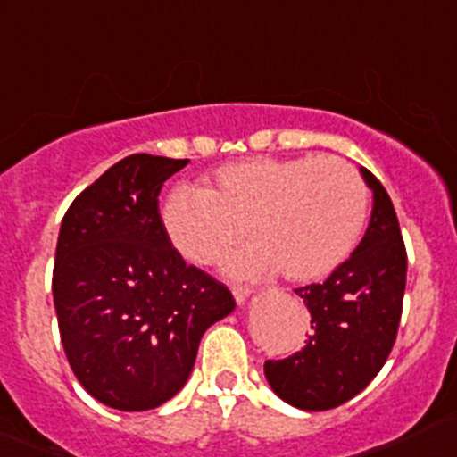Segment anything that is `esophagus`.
<instances>
[{"instance_id":"obj_1","label":"esophagus","mask_w":457,"mask_h":457,"mask_svg":"<svg viewBox=\"0 0 457 457\" xmlns=\"http://www.w3.org/2000/svg\"><path fill=\"white\" fill-rule=\"evenodd\" d=\"M233 297H235V303L237 305H244L251 297V290L248 288H233Z\"/></svg>"}]
</instances>
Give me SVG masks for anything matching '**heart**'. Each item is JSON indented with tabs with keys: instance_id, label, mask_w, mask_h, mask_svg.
<instances>
[{
	"instance_id": "heart-1",
	"label": "heart",
	"mask_w": 457,
	"mask_h": 457,
	"mask_svg": "<svg viewBox=\"0 0 457 457\" xmlns=\"http://www.w3.org/2000/svg\"><path fill=\"white\" fill-rule=\"evenodd\" d=\"M370 197L352 164L330 156H257L222 164L202 191L178 187L160 222L171 246L211 266L248 235L255 239L224 263L235 279L277 275L299 284L332 275L354 253Z\"/></svg>"
}]
</instances>
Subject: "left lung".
Wrapping results in <instances>:
<instances>
[{"label":"left lung","mask_w":457,"mask_h":457,"mask_svg":"<svg viewBox=\"0 0 457 457\" xmlns=\"http://www.w3.org/2000/svg\"><path fill=\"white\" fill-rule=\"evenodd\" d=\"M371 191L368 230L350 260L323 284L295 293L308 305V345L284 361H266L272 392L303 411H326L363 392L387 361L403 312L407 253L385 187L361 167Z\"/></svg>","instance_id":"8db88e82"}]
</instances>
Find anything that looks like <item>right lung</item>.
Returning a JSON list of instances; mask_svg holds the SVG:
<instances>
[{
    "label": "right lung",
    "instance_id": "obj_1",
    "mask_svg": "<svg viewBox=\"0 0 457 457\" xmlns=\"http://www.w3.org/2000/svg\"><path fill=\"white\" fill-rule=\"evenodd\" d=\"M187 162L127 156L61 222L53 272L61 343L83 389L120 411L176 396L202 334L235 310L227 286L187 266L160 222V189Z\"/></svg>",
    "mask_w": 457,
    "mask_h": 457
}]
</instances>
